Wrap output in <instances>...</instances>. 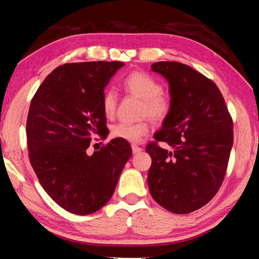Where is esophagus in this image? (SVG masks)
Listing matches in <instances>:
<instances>
[{"label": "esophagus", "mask_w": 259, "mask_h": 259, "mask_svg": "<svg viewBox=\"0 0 259 259\" xmlns=\"http://www.w3.org/2000/svg\"><path fill=\"white\" fill-rule=\"evenodd\" d=\"M131 148H133V153H134V154H137V153L142 152V150H143L142 147H139V146H137V145H133V146H131Z\"/></svg>", "instance_id": "34e87169"}]
</instances>
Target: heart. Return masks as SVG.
Masks as SVG:
<instances>
[{"mask_svg": "<svg viewBox=\"0 0 259 259\" xmlns=\"http://www.w3.org/2000/svg\"><path fill=\"white\" fill-rule=\"evenodd\" d=\"M123 89L126 94L142 99L140 114L155 123L163 122L171 113L172 100L170 96L162 93L161 82L146 72L134 71L128 74L123 80ZM117 99L116 91L113 89H107L103 94L102 108L107 117H112L115 114ZM148 130L150 126L146 121L138 123L119 122L112 128V136L129 143H137Z\"/></svg>", "mask_w": 259, "mask_h": 259, "instance_id": "heart-1", "label": "heart"}]
</instances>
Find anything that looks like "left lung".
<instances>
[{
	"label": "left lung",
	"mask_w": 259,
	"mask_h": 259,
	"mask_svg": "<svg viewBox=\"0 0 259 259\" xmlns=\"http://www.w3.org/2000/svg\"><path fill=\"white\" fill-rule=\"evenodd\" d=\"M152 71L168 81L172 109L146 146L152 157L148 188L164 209L190 213L207 204L224 181L233 121L218 87L203 74L177 61H157Z\"/></svg>",
	"instance_id": "left-lung-1"
}]
</instances>
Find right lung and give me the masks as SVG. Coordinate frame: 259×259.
Segmentation results:
<instances>
[{"mask_svg":"<svg viewBox=\"0 0 259 259\" xmlns=\"http://www.w3.org/2000/svg\"><path fill=\"white\" fill-rule=\"evenodd\" d=\"M121 61L65 64L38 88L26 124L29 161L50 198L67 211L90 214L112 198L126 161L128 142L112 139L93 155L94 136H106L102 108L105 87Z\"/></svg>","mask_w":259,"mask_h":259,"instance_id":"add662e5","label":"right lung"}]
</instances>
